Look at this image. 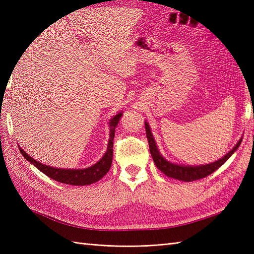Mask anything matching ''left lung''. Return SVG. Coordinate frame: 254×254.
I'll return each mask as SVG.
<instances>
[{"label":"left lung","instance_id":"8db88e82","mask_svg":"<svg viewBox=\"0 0 254 254\" xmlns=\"http://www.w3.org/2000/svg\"><path fill=\"white\" fill-rule=\"evenodd\" d=\"M145 130H146V136L149 144V152L154 159L155 165L157 166V168L166 176L174 178V179L186 181V182L199 180L202 179V178H205L209 176L210 174H213L215 170H217L220 166L226 163V160H227L230 156L235 153V150L238 148L241 144V139H240L238 144H237L227 155H225L223 158L218 159L217 161H215V163L203 165V166H194V167L181 166V165L169 163L168 160H166L163 156L159 154L158 148L156 146L155 139L153 137L152 132H150V128L147 122H145Z\"/></svg>","mask_w":254,"mask_h":254}]
</instances>
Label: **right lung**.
<instances>
[{
  "mask_svg": "<svg viewBox=\"0 0 254 254\" xmlns=\"http://www.w3.org/2000/svg\"><path fill=\"white\" fill-rule=\"evenodd\" d=\"M122 116V113H118L117 116L113 117L110 121V139L108 143L107 152L104 155L98 163L94 166L89 167L86 169H59L55 167H50L39 163L38 160L31 158L30 156L25 153V150L19 147L21 155L30 161L36 168L39 169L41 172H44L46 176H48L51 179L59 181L61 183H65V185H72V186H86L91 185L96 181L100 180L108 171H109L111 163H112V156H113V138H115V131L116 127L119 123V120Z\"/></svg>",
  "mask_w": 254,
  "mask_h": 254,
  "instance_id": "1",
  "label": "right lung"
}]
</instances>
